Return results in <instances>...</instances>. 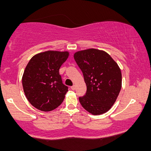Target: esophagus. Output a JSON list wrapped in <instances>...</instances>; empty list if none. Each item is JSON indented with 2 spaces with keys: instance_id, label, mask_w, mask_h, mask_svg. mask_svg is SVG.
I'll use <instances>...</instances> for the list:
<instances>
[{
  "instance_id": "1",
  "label": "esophagus",
  "mask_w": 151,
  "mask_h": 151,
  "mask_svg": "<svg viewBox=\"0 0 151 151\" xmlns=\"http://www.w3.org/2000/svg\"><path fill=\"white\" fill-rule=\"evenodd\" d=\"M71 89H72V90H75V89H76V86H75V85L72 86H71Z\"/></svg>"
}]
</instances>
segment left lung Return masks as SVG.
Returning a JSON list of instances; mask_svg holds the SVG:
<instances>
[{"instance_id":"8db88e82","label":"left lung","mask_w":151,"mask_h":151,"mask_svg":"<svg viewBox=\"0 0 151 151\" xmlns=\"http://www.w3.org/2000/svg\"><path fill=\"white\" fill-rule=\"evenodd\" d=\"M84 75L86 92L79 100L93 115L104 114L115 103L121 89L122 76L117 63L103 50L88 49L74 53Z\"/></svg>"}]
</instances>
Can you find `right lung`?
<instances>
[{
    "instance_id": "right-lung-1",
    "label": "right lung",
    "mask_w": 151,
    "mask_h": 151,
    "mask_svg": "<svg viewBox=\"0 0 151 151\" xmlns=\"http://www.w3.org/2000/svg\"><path fill=\"white\" fill-rule=\"evenodd\" d=\"M69 54L48 50L34 55L26 66L22 87L26 98L36 109L50 111L64 101L68 87L62 83L59 70Z\"/></svg>"
}]
</instances>
